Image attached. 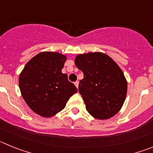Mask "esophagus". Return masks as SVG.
Returning a JSON list of instances; mask_svg holds the SVG:
<instances>
[{
  "mask_svg": "<svg viewBox=\"0 0 153 153\" xmlns=\"http://www.w3.org/2000/svg\"><path fill=\"white\" fill-rule=\"evenodd\" d=\"M74 84L76 86V88H78V86H79V81H76L75 83H74Z\"/></svg>",
  "mask_w": 153,
  "mask_h": 153,
  "instance_id": "obj_1",
  "label": "esophagus"
}]
</instances>
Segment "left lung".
<instances>
[{"label": "left lung", "mask_w": 153, "mask_h": 153, "mask_svg": "<svg viewBox=\"0 0 153 153\" xmlns=\"http://www.w3.org/2000/svg\"><path fill=\"white\" fill-rule=\"evenodd\" d=\"M75 64L83 73L79 92L88 113L98 120L117 114L127 93V81L117 63L106 53L95 52L77 55Z\"/></svg>", "instance_id": "obj_1"}]
</instances>
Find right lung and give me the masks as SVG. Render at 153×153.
Here are the masks:
<instances>
[{"instance_id":"add662e5","label":"right lung","mask_w":153,"mask_h":153,"mask_svg":"<svg viewBox=\"0 0 153 153\" xmlns=\"http://www.w3.org/2000/svg\"><path fill=\"white\" fill-rule=\"evenodd\" d=\"M67 56L56 52H41L27 62L19 76L21 95L28 106L43 117L61 111L77 92L62 69Z\"/></svg>"}]
</instances>
